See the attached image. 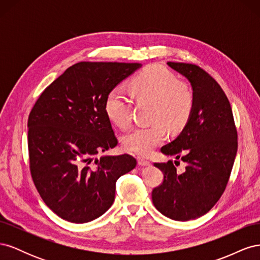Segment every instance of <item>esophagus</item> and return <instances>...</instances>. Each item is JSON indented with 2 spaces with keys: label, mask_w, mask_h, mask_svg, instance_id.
I'll use <instances>...</instances> for the list:
<instances>
[{
  "label": "esophagus",
  "mask_w": 260,
  "mask_h": 260,
  "mask_svg": "<svg viewBox=\"0 0 260 260\" xmlns=\"http://www.w3.org/2000/svg\"><path fill=\"white\" fill-rule=\"evenodd\" d=\"M137 159H138V164L140 165V166H142V167L149 166V165H151V162H149L147 159L143 158V157H138Z\"/></svg>",
  "instance_id": "obj_1"
}]
</instances>
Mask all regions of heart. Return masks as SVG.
I'll return each mask as SVG.
<instances>
[{
  "label": "heart",
  "mask_w": 260,
  "mask_h": 260,
  "mask_svg": "<svg viewBox=\"0 0 260 260\" xmlns=\"http://www.w3.org/2000/svg\"><path fill=\"white\" fill-rule=\"evenodd\" d=\"M130 92L138 101L152 104L148 120L151 124L139 125L124 133V149L139 155H148L166 137V128L178 131L190 118L194 107V93L187 84L161 65H152L130 81ZM131 98L121 88L108 92L105 113L113 123L127 128L131 123Z\"/></svg>",
  "instance_id": "heart-1"
}]
</instances>
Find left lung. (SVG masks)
Listing matches in <instances>:
<instances>
[{
  "mask_svg": "<svg viewBox=\"0 0 260 260\" xmlns=\"http://www.w3.org/2000/svg\"><path fill=\"white\" fill-rule=\"evenodd\" d=\"M167 65L191 83L194 107L180 135L160 152L175 156V164L155 162L164 174L152 192L156 209L177 221L205 215L225 190L238 151V133L232 108L217 81L199 66L168 61ZM178 159L186 164L176 171Z\"/></svg>",
  "mask_w": 260,
  "mask_h": 260,
  "instance_id": "1",
  "label": "left lung"
}]
</instances>
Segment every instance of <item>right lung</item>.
<instances>
[{"label":"right lung","mask_w":260,"mask_h":260,"mask_svg":"<svg viewBox=\"0 0 260 260\" xmlns=\"http://www.w3.org/2000/svg\"><path fill=\"white\" fill-rule=\"evenodd\" d=\"M141 66L77 62L42 92L29 115L31 176L44 203L67 221L103 215L114 203L118 178L137 166L128 154L96 155L118 143L104 108L107 94Z\"/></svg>","instance_id":"1"}]
</instances>
